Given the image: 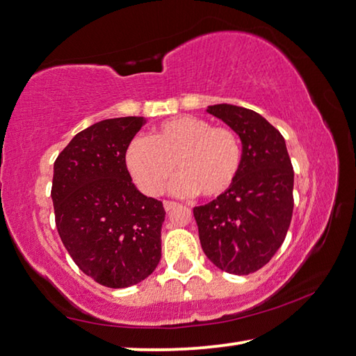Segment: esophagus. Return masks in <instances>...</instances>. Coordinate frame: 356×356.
Instances as JSON below:
<instances>
[{
	"label": "esophagus",
	"instance_id": "34e87169",
	"mask_svg": "<svg viewBox=\"0 0 356 356\" xmlns=\"http://www.w3.org/2000/svg\"><path fill=\"white\" fill-rule=\"evenodd\" d=\"M179 204L177 202H170V200H164V209L167 211V213H172V211L175 208H178Z\"/></svg>",
	"mask_w": 356,
	"mask_h": 356
}]
</instances>
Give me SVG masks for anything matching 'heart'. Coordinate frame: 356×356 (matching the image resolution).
<instances>
[{"label": "heart", "mask_w": 356, "mask_h": 356, "mask_svg": "<svg viewBox=\"0 0 356 356\" xmlns=\"http://www.w3.org/2000/svg\"><path fill=\"white\" fill-rule=\"evenodd\" d=\"M242 162L234 131L213 127L194 115H179L161 123L152 134L136 137L124 152L131 177L147 195H159L177 168L172 183L177 195L214 198L232 188Z\"/></svg>", "instance_id": "obj_1"}]
</instances>
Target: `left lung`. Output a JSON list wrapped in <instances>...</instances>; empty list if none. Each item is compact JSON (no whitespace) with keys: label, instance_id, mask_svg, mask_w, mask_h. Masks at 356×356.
Here are the masks:
<instances>
[{"label":"left lung","instance_id":"8db88e82","mask_svg":"<svg viewBox=\"0 0 356 356\" xmlns=\"http://www.w3.org/2000/svg\"><path fill=\"white\" fill-rule=\"evenodd\" d=\"M241 137L238 178L225 194L194 208L211 263L233 275L259 270L282 247L294 209V168L280 131L258 112L233 104L207 109Z\"/></svg>","mask_w":356,"mask_h":356}]
</instances>
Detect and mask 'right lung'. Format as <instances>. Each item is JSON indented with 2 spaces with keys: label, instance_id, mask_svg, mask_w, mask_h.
<instances>
[{
  "label": "right lung",
  "instance_id": "right-lung-1",
  "mask_svg": "<svg viewBox=\"0 0 356 356\" xmlns=\"http://www.w3.org/2000/svg\"><path fill=\"white\" fill-rule=\"evenodd\" d=\"M143 117L102 120L78 133L54 162L51 198L62 244L106 288H128L161 259L162 202L140 194L124 152Z\"/></svg>",
  "mask_w": 356,
  "mask_h": 356
}]
</instances>
